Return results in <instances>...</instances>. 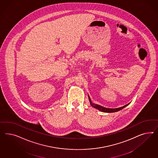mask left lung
<instances>
[{"mask_svg": "<svg viewBox=\"0 0 158 158\" xmlns=\"http://www.w3.org/2000/svg\"><path fill=\"white\" fill-rule=\"evenodd\" d=\"M89 100H90V104H91V106H92L93 107H94V108H97V110H101V111H102V112H109V113H110V112H115L119 111V110H122L123 108H124V107H126V106H127V105L129 104H127V105H124L123 106L120 107V108H107L103 107V106H100V105H97V104H95L92 103V102H91L90 97H89Z\"/></svg>", "mask_w": 158, "mask_h": 158, "instance_id": "left-lung-1", "label": "left lung"}]
</instances>
